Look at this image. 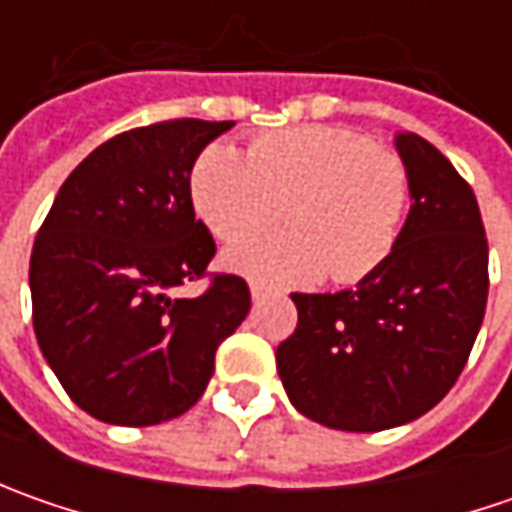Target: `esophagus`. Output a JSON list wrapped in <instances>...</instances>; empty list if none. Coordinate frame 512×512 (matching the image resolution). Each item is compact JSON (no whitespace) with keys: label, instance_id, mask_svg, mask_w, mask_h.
Wrapping results in <instances>:
<instances>
[{"label":"esophagus","instance_id":"obj_1","mask_svg":"<svg viewBox=\"0 0 512 512\" xmlns=\"http://www.w3.org/2000/svg\"><path fill=\"white\" fill-rule=\"evenodd\" d=\"M250 296H253V302H259V299H265L267 290L259 282H250Z\"/></svg>","mask_w":512,"mask_h":512}]
</instances>
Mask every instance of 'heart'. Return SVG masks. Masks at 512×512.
I'll return each instance as SVG.
<instances>
[{
    "label": "heart",
    "instance_id": "obj_1",
    "mask_svg": "<svg viewBox=\"0 0 512 512\" xmlns=\"http://www.w3.org/2000/svg\"><path fill=\"white\" fill-rule=\"evenodd\" d=\"M190 205L222 242L225 265L267 287L330 276L356 285L393 256L410 207V173L396 150L356 130L307 125L262 133L247 159L207 145L190 168ZM286 216L290 231L245 240Z\"/></svg>",
    "mask_w": 512,
    "mask_h": 512
}]
</instances>
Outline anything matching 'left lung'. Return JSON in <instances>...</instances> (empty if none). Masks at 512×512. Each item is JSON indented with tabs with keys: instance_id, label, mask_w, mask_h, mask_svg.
Instances as JSON below:
<instances>
[{
	"instance_id": "obj_1",
	"label": "left lung",
	"mask_w": 512,
	"mask_h": 512,
	"mask_svg": "<svg viewBox=\"0 0 512 512\" xmlns=\"http://www.w3.org/2000/svg\"><path fill=\"white\" fill-rule=\"evenodd\" d=\"M410 213L393 256L342 293H293L296 330L276 350L290 402L333 430L376 433L442 402L487 307V236L473 187L442 150L396 133Z\"/></svg>"
}]
</instances>
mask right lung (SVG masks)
<instances>
[{
    "mask_svg": "<svg viewBox=\"0 0 512 512\" xmlns=\"http://www.w3.org/2000/svg\"><path fill=\"white\" fill-rule=\"evenodd\" d=\"M233 122L168 119L108 139L59 187L30 253L33 330L93 419L168 422L199 402L250 287L207 273L216 242L190 205V168ZM207 278L196 300L176 286Z\"/></svg>",
    "mask_w": 512,
    "mask_h": 512,
    "instance_id": "obj_1",
    "label": "right lung"
}]
</instances>
